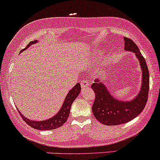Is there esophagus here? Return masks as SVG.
<instances>
[{"instance_id":"esophagus-1","label":"esophagus","mask_w":160,"mask_h":160,"mask_svg":"<svg viewBox=\"0 0 160 160\" xmlns=\"http://www.w3.org/2000/svg\"><path fill=\"white\" fill-rule=\"evenodd\" d=\"M89 85H90V82L88 80H83L81 82V87H82V88H85L88 87Z\"/></svg>"}]
</instances>
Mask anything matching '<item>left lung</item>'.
Returning <instances> with one entry per match:
<instances>
[{
  "mask_svg": "<svg viewBox=\"0 0 160 160\" xmlns=\"http://www.w3.org/2000/svg\"><path fill=\"white\" fill-rule=\"evenodd\" d=\"M124 41L125 51L133 52L139 60L142 70L141 90L133 100L122 101L115 99L100 81L95 80V83L91 85L95 94L92 111L97 120L103 125H117L131 121L142 112L148 99L150 78L146 61L133 41L124 38Z\"/></svg>",
  "mask_w": 160,
  "mask_h": 160,
  "instance_id": "8db88e82",
  "label": "left lung"
}]
</instances>
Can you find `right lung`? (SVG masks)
I'll use <instances>...</instances> for the list:
<instances>
[{
    "label": "right lung",
    "instance_id": "1",
    "mask_svg": "<svg viewBox=\"0 0 160 160\" xmlns=\"http://www.w3.org/2000/svg\"><path fill=\"white\" fill-rule=\"evenodd\" d=\"M37 42V40L31 41V42L27 45V47L25 49H26L27 48L31 46L32 44H35V43ZM80 91V84H76V85L69 91L68 94L66 95L65 100H64L63 104H62V106L61 107L60 111H59L54 116L51 118V119L44 120V121H33V120H30L28 119V118L24 117V116L19 111V115H20L21 117L22 118V119L24 120L29 126H31L32 128H33L38 129V130H52V129L57 128H59V127L62 126V125L66 122V120L68 119L69 112H70V108L72 104L73 101H74L75 98L78 97V95L79 94Z\"/></svg>",
    "mask_w": 160,
    "mask_h": 160
}]
</instances>
